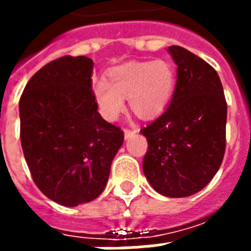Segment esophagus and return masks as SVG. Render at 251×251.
Masks as SVG:
<instances>
[{
	"label": "esophagus",
	"mask_w": 251,
	"mask_h": 251,
	"mask_svg": "<svg viewBox=\"0 0 251 251\" xmlns=\"http://www.w3.org/2000/svg\"><path fill=\"white\" fill-rule=\"evenodd\" d=\"M138 131H139V127H138V126H134L133 129H125V130H124V134H125V138L127 139V138H130L131 135H133V134L138 133Z\"/></svg>",
	"instance_id": "34e87169"
}]
</instances>
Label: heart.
Segmentation results:
<instances>
[{"instance_id": "obj_1", "label": "heart", "mask_w": 251, "mask_h": 251, "mask_svg": "<svg viewBox=\"0 0 251 251\" xmlns=\"http://www.w3.org/2000/svg\"><path fill=\"white\" fill-rule=\"evenodd\" d=\"M175 87L176 70L169 61L127 62L110 69L106 82H96L94 95L100 113L109 121L124 110V98H129L130 109L138 117L150 118L165 109Z\"/></svg>"}]
</instances>
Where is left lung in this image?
I'll return each mask as SVG.
<instances>
[{
    "mask_svg": "<svg viewBox=\"0 0 251 251\" xmlns=\"http://www.w3.org/2000/svg\"><path fill=\"white\" fill-rule=\"evenodd\" d=\"M168 52L177 82L164 113L141 130L149 142L143 172L159 194L183 198L202 190L222 165L226 101L211 65L178 45Z\"/></svg>",
    "mask_w": 251,
    "mask_h": 251,
    "instance_id": "obj_1",
    "label": "left lung"
}]
</instances>
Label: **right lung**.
Returning a JSON list of instances; mask_svg holds the SVG:
<instances>
[{"instance_id":"add662e5","label":"right lung","mask_w":251,"mask_h":251,"mask_svg":"<svg viewBox=\"0 0 251 251\" xmlns=\"http://www.w3.org/2000/svg\"><path fill=\"white\" fill-rule=\"evenodd\" d=\"M92 68L88 57L57 58L33 74L19 100L21 143L33 182L62 206L101 194L124 143V131L98 112Z\"/></svg>"}]
</instances>
